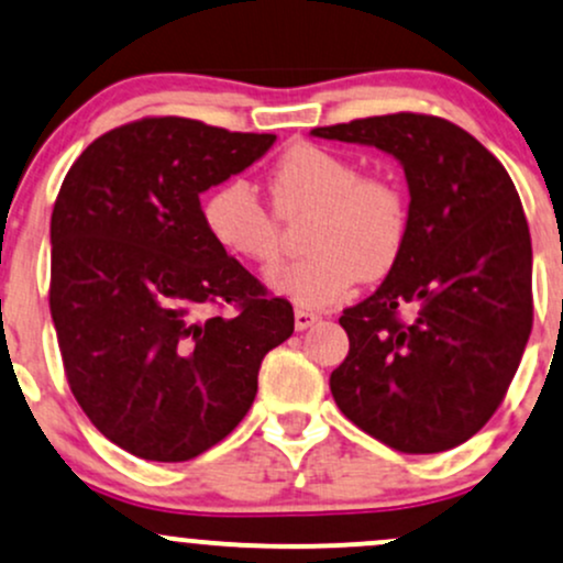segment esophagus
<instances>
[{
    "instance_id": "obj_1",
    "label": "esophagus",
    "mask_w": 563,
    "mask_h": 563,
    "mask_svg": "<svg viewBox=\"0 0 563 563\" xmlns=\"http://www.w3.org/2000/svg\"><path fill=\"white\" fill-rule=\"evenodd\" d=\"M316 321H319V313L306 311V308H295V327H298V330H308Z\"/></svg>"
}]
</instances>
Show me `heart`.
Segmentation results:
<instances>
[{
    "mask_svg": "<svg viewBox=\"0 0 563 563\" xmlns=\"http://www.w3.org/2000/svg\"><path fill=\"white\" fill-rule=\"evenodd\" d=\"M274 210L250 180L229 178L201 201V223L220 250L255 265L282 255V218L311 212L308 252L271 271V289L298 306H330L358 279L377 282L399 263L409 236V201L383 175H362L358 164L313 143L287 148L271 169Z\"/></svg>",
    "mask_w": 563,
    "mask_h": 563,
    "instance_id": "obj_1",
    "label": "heart"
}]
</instances>
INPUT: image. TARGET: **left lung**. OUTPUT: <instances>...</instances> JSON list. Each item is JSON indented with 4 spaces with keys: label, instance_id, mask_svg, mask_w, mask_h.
Returning a JSON list of instances; mask_svg holds the SVG:
<instances>
[{
    "label": "left lung",
    "instance_id": "8db88e82",
    "mask_svg": "<svg viewBox=\"0 0 563 563\" xmlns=\"http://www.w3.org/2000/svg\"><path fill=\"white\" fill-rule=\"evenodd\" d=\"M311 132L396 156L412 197L399 263L340 316L351 349L330 377L334 401L390 450H452L497 412L532 332V239L519 191L495 154L431 113Z\"/></svg>",
    "mask_w": 563,
    "mask_h": 563
}]
</instances>
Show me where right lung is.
Here are the masks:
<instances>
[{"label":"right lung","mask_w":563,"mask_h":563,"mask_svg":"<svg viewBox=\"0 0 563 563\" xmlns=\"http://www.w3.org/2000/svg\"><path fill=\"white\" fill-rule=\"evenodd\" d=\"M276 135L143 117L100 135L63 178L49 220V313L68 388L106 439L186 463L250 412L257 369L295 330L201 223L199 194Z\"/></svg>","instance_id":"1"}]
</instances>
